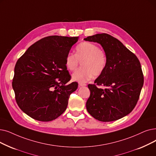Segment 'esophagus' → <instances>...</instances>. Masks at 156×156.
Masks as SVG:
<instances>
[{
  "label": "esophagus",
  "mask_w": 156,
  "mask_h": 156,
  "mask_svg": "<svg viewBox=\"0 0 156 156\" xmlns=\"http://www.w3.org/2000/svg\"><path fill=\"white\" fill-rule=\"evenodd\" d=\"M79 86L80 87H83V86H86L87 85L85 83H82V82H79Z\"/></svg>",
  "instance_id": "1"
}]
</instances>
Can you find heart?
I'll return each mask as SVG.
<instances>
[{
	"mask_svg": "<svg viewBox=\"0 0 156 156\" xmlns=\"http://www.w3.org/2000/svg\"><path fill=\"white\" fill-rule=\"evenodd\" d=\"M80 62L82 68L74 73L72 78L79 82H86L93 76L97 77L103 73L107 66L106 53L96 44L82 43L76 46L75 54L69 53L65 59L67 69L71 71L76 70Z\"/></svg>",
	"mask_w": 156,
	"mask_h": 156,
	"instance_id": "1",
	"label": "heart"
}]
</instances>
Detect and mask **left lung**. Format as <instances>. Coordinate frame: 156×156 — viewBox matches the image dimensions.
<instances>
[{
    "label": "left lung",
    "mask_w": 156,
    "mask_h": 156,
    "mask_svg": "<svg viewBox=\"0 0 156 156\" xmlns=\"http://www.w3.org/2000/svg\"><path fill=\"white\" fill-rule=\"evenodd\" d=\"M99 43L107 56L102 74L89 84L90 95L86 108L91 115L101 122L122 118L136 105L144 78L137 57L119 40L108 34H98L84 39ZM104 86V89L97 85Z\"/></svg>",
    "instance_id": "1"
}]
</instances>
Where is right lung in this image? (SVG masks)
Wrapping results in <instances>:
<instances>
[{
    "label": "right lung",
    "mask_w": 156,
    "mask_h": 156,
    "mask_svg": "<svg viewBox=\"0 0 156 156\" xmlns=\"http://www.w3.org/2000/svg\"><path fill=\"white\" fill-rule=\"evenodd\" d=\"M78 37L51 36L33 44L18 58L12 89L17 105L31 118L55 120L65 112L77 82L67 83L71 76L65 59Z\"/></svg>",
    "instance_id": "obj_1"
}]
</instances>
